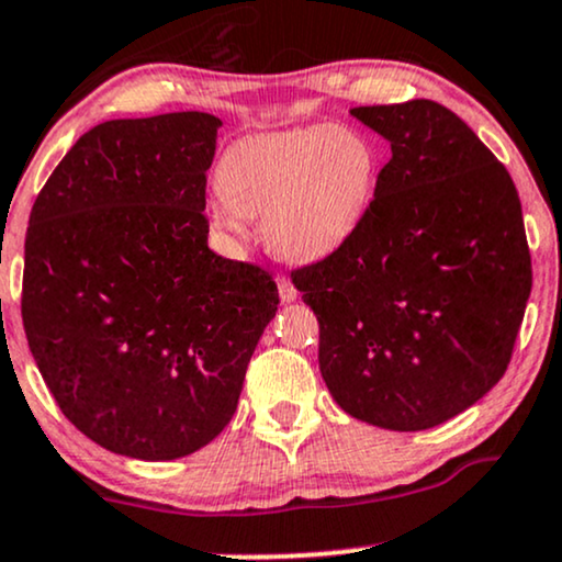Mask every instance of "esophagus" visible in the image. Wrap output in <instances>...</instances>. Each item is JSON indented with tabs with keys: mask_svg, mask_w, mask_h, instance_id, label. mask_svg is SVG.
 <instances>
[{
	"mask_svg": "<svg viewBox=\"0 0 562 562\" xmlns=\"http://www.w3.org/2000/svg\"><path fill=\"white\" fill-rule=\"evenodd\" d=\"M277 290H280L282 303H290V301H295V297H297V290H295L293 282H290L288 274H277Z\"/></svg>",
	"mask_w": 562,
	"mask_h": 562,
	"instance_id": "obj_1",
	"label": "esophagus"
}]
</instances>
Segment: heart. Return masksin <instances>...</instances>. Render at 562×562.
<instances>
[{
  "label": "heart",
  "instance_id": "heart-1",
  "mask_svg": "<svg viewBox=\"0 0 562 562\" xmlns=\"http://www.w3.org/2000/svg\"><path fill=\"white\" fill-rule=\"evenodd\" d=\"M379 170L373 142L345 124L246 137L220 160L223 199L212 204V223L244 236L248 215H261V233L277 257L326 259L366 223Z\"/></svg>",
  "mask_w": 562,
  "mask_h": 562
}]
</instances>
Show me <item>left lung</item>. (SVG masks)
Instances as JSON below:
<instances>
[{
	"mask_svg": "<svg viewBox=\"0 0 562 562\" xmlns=\"http://www.w3.org/2000/svg\"><path fill=\"white\" fill-rule=\"evenodd\" d=\"M392 142L366 223L290 272L318 318V366L347 415L428 430L506 373L531 293L521 199L503 162L436 101L350 111Z\"/></svg>",
	"mask_w": 562,
	"mask_h": 562,
	"instance_id": "1",
	"label": "left lung"
}]
</instances>
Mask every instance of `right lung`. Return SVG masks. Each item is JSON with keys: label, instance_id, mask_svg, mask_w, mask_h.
<instances>
[{"label": "right lung", "instance_id": "1", "mask_svg": "<svg viewBox=\"0 0 562 562\" xmlns=\"http://www.w3.org/2000/svg\"><path fill=\"white\" fill-rule=\"evenodd\" d=\"M220 119H113L85 132L35 196L23 326L69 423L98 446L168 461L236 415L280 293L207 246Z\"/></svg>", "mask_w": 562, "mask_h": 562}]
</instances>
